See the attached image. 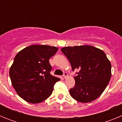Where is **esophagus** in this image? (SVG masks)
<instances>
[{"label":"esophagus","instance_id":"34e87169","mask_svg":"<svg viewBox=\"0 0 122 122\" xmlns=\"http://www.w3.org/2000/svg\"><path fill=\"white\" fill-rule=\"evenodd\" d=\"M63 77H64L65 79H66V78H67V77H68V73H66V72H65L64 73H63Z\"/></svg>","mask_w":122,"mask_h":122}]
</instances>
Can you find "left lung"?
<instances>
[{"instance_id": "1", "label": "left lung", "mask_w": 122, "mask_h": 122, "mask_svg": "<svg viewBox=\"0 0 122 122\" xmlns=\"http://www.w3.org/2000/svg\"><path fill=\"white\" fill-rule=\"evenodd\" d=\"M61 51L70 62L72 70L79 69L75 85L70 89L72 98L89 103L100 97L111 77V64L104 52L89 45L64 47Z\"/></svg>"}]
</instances>
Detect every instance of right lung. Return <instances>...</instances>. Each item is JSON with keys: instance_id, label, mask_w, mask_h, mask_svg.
<instances>
[{"instance_id": "1", "label": "right lung", "mask_w": 122, "mask_h": 122, "mask_svg": "<svg viewBox=\"0 0 122 122\" xmlns=\"http://www.w3.org/2000/svg\"><path fill=\"white\" fill-rule=\"evenodd\" d=\"M57 51L55 46L31 45L15 56L10 77L18 95L27 102L41 103L52 93L54 86L60 79L51 74L49 60Z\"/></svg>"}]
</instances>
